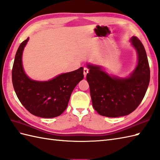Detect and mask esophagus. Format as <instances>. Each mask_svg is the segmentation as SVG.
<instances>
[{"label":"esophagus","instance_id":"34e87169","mask_svg":"<svg viewBox=\"0 0 160 160\" xmlns=\"http://www.w3.org/2000/svg\"><path fill=\"white\" fill-rule=\"evenodd\" d=\"M88 73V70L87 68H84V69H83V74H84V77H86V75H87Z\"/></svg>","mask_w":160,"mask_h":160}]
</instances>
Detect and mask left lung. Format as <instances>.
Wrapping results in <instances>:
<instances>
[{
    "label": "left lung",
    "instance_id": "left-lung-1",
    "mask_svg": "<svg viewBox=\"0 0 160 160\" xmlns=\"http://www.w3.org/2000/svg\"><path fill=\"white\" fill-rule=\"evenodd\" d=\"M130 42L136 49L138 63L128 77L110 75L103 67L88 63L92 105L98 114L109 118L129 115L142 101L150 81V68L146 51L142 42L133 36Z\"/></svg>",
    "mask_w": 160,
    "mask_h": 160
}]
</instances>
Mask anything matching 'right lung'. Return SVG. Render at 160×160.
<instances>
[{"label":"right lung","instance_id":"add662e5","mask_svg":"<svg viewBox=\"0 0 160 160\" xmlns=\"http://www.w3.org/2000/svg\"><path fill=\"white\" fill-rule=\"evenodd\" d=\"M29 38L16 52L12 68L14 90L21 103L31 113L44 118L57 117L65 111L74 88L83 79V68L40 81L30 79L22 66V53Z\"/></svg>","mask_w":160,"mask_h":160}]
</instances>
